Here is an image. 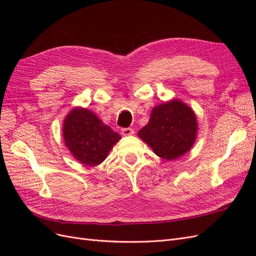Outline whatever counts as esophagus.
<instances>
[{
  "mask_svg": "<svg viewBox=\"0 0 256 256\" xmlns=\"http://www.w3.org/2000/svg\"><path fill=\"white\" fill-rule=\"evenodd\" d=\"M134 134V130L132 128H122V136H132Z\"/></svg>",
  "mask_w": 256,
  "mask_h": 256,
  "instance_id": "34e87169",
  "label": "esophagus"
}]
</instances>
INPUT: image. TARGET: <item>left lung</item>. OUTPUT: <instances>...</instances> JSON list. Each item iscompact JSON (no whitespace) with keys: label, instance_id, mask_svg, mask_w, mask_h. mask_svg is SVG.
Segmentation results:
<instances>
[{"label":"left lung","instance_id":"obj_1","mask_svg":"<svg viewBox=\"0 0 256 256\" xmlns=\"http://www.w3.org/2000/svg\"><path fill=\"white\" fill-rule=\"evenodd\" d=\"M198 131L196 116L178 99L154 106L148 124L138 132L162 159L174 160L190 150Z\"/></svg>","mask_w":256,"mask_h":256}]
</instances>
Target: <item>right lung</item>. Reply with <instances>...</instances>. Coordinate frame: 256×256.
Wrapping results in <instances>:
<instances>
[{
  "instance_id": "1",
  "label": "right lung",
  "mask_w": 256,
  "mask_h": 256,
  "mask_svg": "<svg viewBox=\"0 0 256 256\" xmlns=\"http://www.w3.org/2000/svg\"><path fill=\"white\" fill-rule=\"evenodd\" d=\"M63 136L72 156L82 164L90 166L102 164L120 140L118 132L83 108H74L66 116Z\"/></svg>"
}]
</instances>
